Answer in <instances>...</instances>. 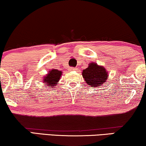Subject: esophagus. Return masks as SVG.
Wrapping results in <instances>:
<instances>
[{
    "mask_svg": "<svg viewBox=\"0 0 146 146\" xmlns=\"http://www.w3.org/2000/svg\"><path fill=\"white\" fill-rule=\"evenodd\" d=\"M70 70H71V71H76V70H78V68H74V67H71L70 68Z\"/></svg>",
    "mask_w": 146,
    "mask_h": 146,
    "instance_id": "1",
    "label": "esophagus"
}]
</instances>
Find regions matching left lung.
Masks as SVG:
<instances>
[{"label":"left lung","instance_id":"obj_1","mask_svg":"<svg viewBox=\"0 0 146 146\" xmlns=\"http://www.w3.org/2000/svg\"><path fill=\"white\" fill-rule=\"evenodd\" d=\"M82 76L87 84L91 87L103 85L108 78L106 69L96 63H90L88 67L82 71Z\"/></svg>","mask_w":146,"mask_h":146}]
</instances>
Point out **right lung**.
Returning <instances> with one entry per match:
<instances>
[{
    "mask_svg": "<svg viewBox=\"0 0 146 146\" xmlns=\"http://www.w3.org/2000/svg\"><path fill=\"white\" fill-rule=\"evenodd\" d=\"M62 73L61 71L58 70H52L50 71L49 74H48V75L44 78V82L46 83L48 86L54 88V86L58 84L57 82L59 81Z\"/></svg>",
    "mask_w": 146,
    "mask_h": 146,
    "instance_id": "1",
    "label": "right lung"
}]
</instances>
